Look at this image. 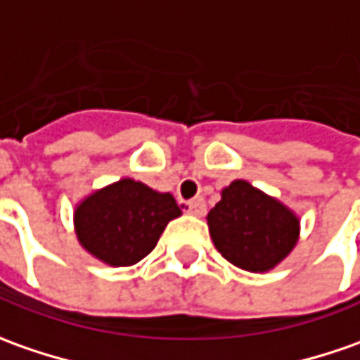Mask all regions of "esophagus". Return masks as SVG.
<instances>
[{
    "label": "esophagus",
    "mask_w": 360,
    "mask_h": 360,
    "mask_svg": "<svg viewBox=\"0 0 360 360\" xmlns=\"http://www.w3.org/2000/svg\"><path fill=\"white\" fill-rule=\"evenodd\" d=\"M187 211L195 215V217H203L207 213V205H205L203 199H195V201H189L187 203Z\"/></svg>",
    "instance_id": "obj_1"
}]
</instances>
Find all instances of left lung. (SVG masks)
<instances>
[{"label":"left lung","instance_id":"left-lung-1","mask_svg":"<svg viewBox=\"0 0 360 360\" xmlns=\"http://www.w3.org/2000/svg\"><path fill=\"white\" fill-rule=\"evenodd\" d=\"M213 245L229 263L249 273H266L283 263L301 235V221L277 197L235 179L207 215Z\"/></svg>","mask_w":360,"mask_h":360}]
</instances>
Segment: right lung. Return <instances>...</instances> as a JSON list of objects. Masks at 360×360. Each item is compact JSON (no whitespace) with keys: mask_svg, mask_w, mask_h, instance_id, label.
Masks as SVG:
<instances>
[{"mask_svg":"<svg viewBox=\"0 0 360 360\" xmlns=\"http://www.w3.org/2000/svg\"><path fill=\"white\" fill-rule=\"evenodd\" d=\"M181 215L171 193L119 179L85 195L73 211L79 245L109 266H131L155 249L169 221Z\"/></svg>","mask_w":360,"mask_h":360,"instance_id":"right-lung-1","label":"right lung"}]
</instances>
